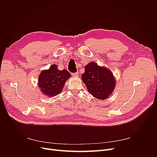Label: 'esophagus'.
<instances>
[{
  "label": "esophagus",
  "instance_id": "34e87169",
  "mask_svg": "<svg viewBox=\"0 0 157 157\" xmlns=\"http://www.w3.org/2000/svg\"><path fill=\"white\" fill-rule=\"evenodd\" d=\"M72 75L74 76V77H78V72H75V73H72Z\"/></svg>",
  "mask_w": 157,
  "mask_h": 157
}]
</instances>
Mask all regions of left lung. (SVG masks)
<instances>
[{
	"label": "left lung",
	"mask_w": 157,
	"mask_h": 157,
	"mask_svg": "<svg viewBox=\"0 0 157 157\" xmlns=\"http://www.w3.org/2000/svg\"><path fill=\"white\" fill-rule=\"evenodd\" d=\"M81 79L88 92L98 99L105 100L112 94L116 81L111 71L90 62L85 67Z\"/></svg>",
	"instance_id": "left-lung-1"
}]
</instances>
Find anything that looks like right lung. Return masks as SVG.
Segmentation results:
<instances>
[{"label":"right lung","instance_id":"right-lung-1","mask_svg":"<svg viewBox=\"0 0 157 157\" xmlns=\"http://www.w3.org/2000/svg\"><path fill=\"white\" fill-rule=\"evenodd\" d=\"M57 67L56 64H53L48 70L41 72L38 79V86L40 91L51 97L62 92L65 81L71 76L66 69L60 71Z\"/></svg>","mask_w":157,"mask_h":157}]
</instances>
